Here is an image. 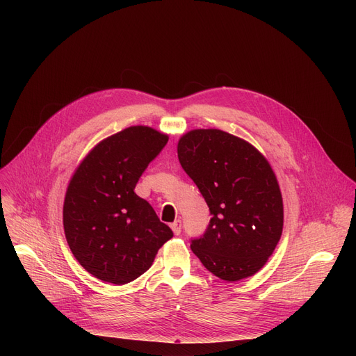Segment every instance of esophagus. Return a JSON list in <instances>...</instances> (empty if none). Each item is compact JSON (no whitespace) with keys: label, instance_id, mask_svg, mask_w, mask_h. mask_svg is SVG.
I'll list each match as a JSON object with an SVG mask.
<instances>
[{"label":"esophagus","instance_id":"1","mask_svg":"<svg viewBox=\"0 0 356 356\" xmlns=\"http://www.w3.org/2000/svg\"><path fill=\"white\" fill-rule=\"evenodd\" d=\"M170 228L173 229L175 235H179V234L181 232V221H180V220H177V221L172 222V224H170Z\"/></svg>","mask_w":356,"mask_h":356}]
</instances>
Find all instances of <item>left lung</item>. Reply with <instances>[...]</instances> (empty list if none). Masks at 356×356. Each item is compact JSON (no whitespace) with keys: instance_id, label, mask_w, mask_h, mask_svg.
<instances>
[{"instance_id":"8db88e82","label":"left lung","mask_w":356,"mask_h":356,"mask_svg":"<svg viewBox=\"0 0 356 356\" xmlns=\"http://www.w3.org/2000/svg\"><path fill=\"white\" fill-rule=\"evenodd\" d=\"M177 156L211 214L204 234L191 238L194 255L227 282L255 275L283 229V201L270 165L252 145L220 129L183 135Z\"/></svg>"}]
</instances>
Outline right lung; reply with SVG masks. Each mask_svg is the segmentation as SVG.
I'll use <instances>...</instances> for the list:
<instances>
[{"mask_svg":"<svg viewBox=\"0 0 356 356\" xmlns=\"http://www.w3.org/2000/svg\"><path fill=\"white\" fill-rule=\"evenodd\" d=\"M147 127H129L99 142L69 183L63 227L79 264L92 276L125 284L145 273L173 231L135 186L168 143Z\"/></svg>","mask_w":356,"mask_h":356,"instance_id":"obj_1","label":"right lung"}]
</instances>
